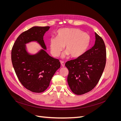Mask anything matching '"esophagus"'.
<instances>
[{
  "label": "esophagus",
  "instance_id": "34e87169",
  "mask_svg": "<svg viewBox=\"0 0 121 121\" xmlns=\"http://www.w3.org/2000/svg\"><path fill=\"white\" fill-rule=\"evenodd\" d=\"M60 64H61V65H62V67H65V63H64V61H60Z\"/></svg>",
  "mask_w": 121,
  "mask_h": 121
}]
</instances>
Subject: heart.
Segmentation results:
<instances>
[{"label":"heart","instance_id":"obj_1","mask_svg":"<svg viewBox=\"0 0 121 121\" xmlns=\"http://www.w3.org/2000/svg\"><path fill=\"white\" fill-rule=\"evenodd\" d=\"M90 37L81 30L76 28H63L57 32V37L50 40V52L54 57H58L64 47L65 51L62 57L70 55L72 57L81 56L89 44Z\"/></svg>","mask_w":121,"mask_h":121}]
</instances>
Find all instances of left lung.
Returning <instances> with one entry per match:
<instances>
[{"label":"left lung","mask_w":121,"mask_h":121,"mask_svg":"<svg viewBox=\"0 0 121 121\" xmlns=\"http://www.w3.org/2000/svg\"><path fill=\"white\" fill-rule=\"evenodd\" d=\"M95 34L94 45L76 59L65 64L69 70L67 81L72 92L82 95L96 86L106 64V48L103 39Z\"/></svg>","instance_id":"1"}]
</instances>
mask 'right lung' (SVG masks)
<instances>
[{
  "label": "right lung",
  "mask_w": 121,
  "mask_h": 121,
  "mask_svg": "<svg viewBox=\"0 0 121 121\" xmlns=\"http://www.w3.org/2000/svg\"><path fill=\"white\" fill-rule=\"evenodd\" d=\"M49 26L33 27L21 34L12 49V61L14 71L21 84L33 92L41 93L49 86L54 73L60 67L59 60L49 56L44 50L34 55L29 54L25 44L37 41L46 49L43 36Z\"/></svg>",
  "instance_id": "right-lung-1"
}]
</instances>
